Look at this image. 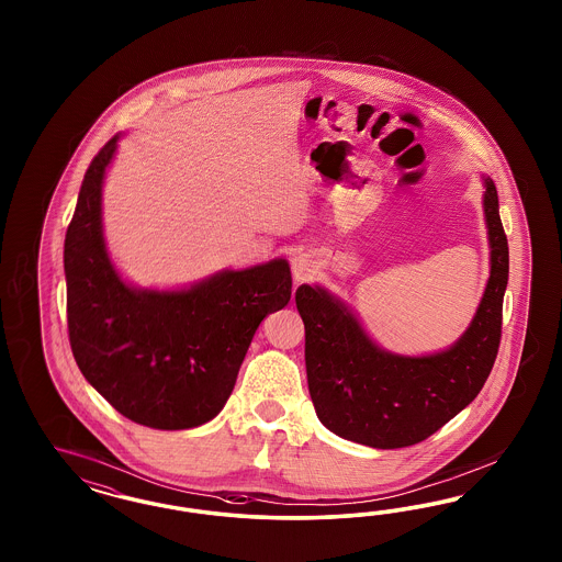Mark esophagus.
Masks as SVG:
<instances>
[{
    "label": "esophagus",
    "mask_w": 562,
    "mask_h": 562,
    "mask_svg": "<svg viewBox=\"0 0 562 562\" xmlns=\"http://www.w3.org/2000/svg\"><path fill=\"white\" fill-rule=\"evenodd\" d=\"M292 276L296 282H306L317 272V261L306 254L292 257Z\"/></svg>",
    "instance_id": "34e87169"
}]
</instances>
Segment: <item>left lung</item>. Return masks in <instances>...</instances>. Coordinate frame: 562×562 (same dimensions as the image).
<instances>
[{
	"label": "left lung",
	"mask_w": 562,
	"mask_h": 562,
	"mask_svg": "<svg viewBox=\"0 0 562 562\" xmlns=\"http://www.w3.org/2000/svg\"><path fill=\"white\" fill-rule=\"evenodd\" d=\"M491 276L474 319L449 348L423 357L395 355L364 331L357 313L315 284L296 289L305 324L308 393L334 435L374 449L425 441L474 402L493 371L501 341L509 247L491 177L482 175Z\"/></svg>",
	"instance_id": "left-lung-1"
}]
</instances>
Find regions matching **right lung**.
I'll return each mask as SVG.
<instances>
[{
  "label": "right lung",
  "instance_id": "add662e5",
  "mask_svg": "<svg viewBox=\"0 0 562 562\" xmlns=\"http://www.w3.org/2000/svg\"><path fill=\"white\" fill-rule=\"evenodd\" d=\"M120 137L92 158L66 233L71 352L86 381L137 425H205L231 397L263 317L289 305V261L222 270L188 289L125 282L102 233V183Z\"/></svg>",
  "mask_w": 562,
  "mask_h": 562
}]
</instances>
